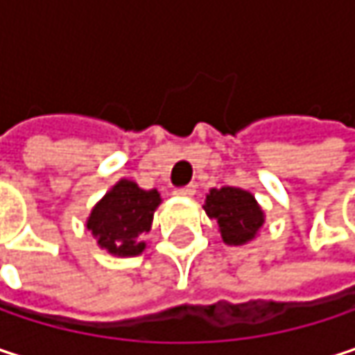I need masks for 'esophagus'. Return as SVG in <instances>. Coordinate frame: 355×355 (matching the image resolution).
Segmentation results:
<instances>
[{
    "label": "esophagus",
    "instance_id": "esophagus-1",
    "mask_svg": "<svg viewBox=\"0 0 355 355\" xmlns=\"http://www.w3.org/2000/svg\"><path fill=\"white\" fill-rule=\"evenodd\" d=\"M195 191H197V187H195V184H187V187H180V189H177V191H175V195H178V197H193V195H195Z\"/></svg>",
    "mask_w": 355,
    "mask_h": 355
}]
</instances>
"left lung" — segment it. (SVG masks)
<instances>
[{
	"label": "left lung",
	"mask_w": 355,
	"mask_h": 355,
	"mask_svg": "<svg viewBox=\"0 0 355 355\" xmlns=\"http://www.w3.org/2000/svg\"><path fill=\"white\" fill-rule=\"evenodd\" d=\"M203 209L207 218L216 220L222 241L230 247L248 245L265 224L263 207L250 191L241 187L209 189Z\"/></svg>",
	"instance_id": "1"
}]
</instances>
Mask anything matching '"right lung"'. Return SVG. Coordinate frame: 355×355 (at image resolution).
Returning a JSON list of instances; mask_svg holds the SVG:
<instances>
[{
	"mask_svg": "<svg viewBox=\"0 0 355 355\" xmlns=\"http://www.w3.org/2000/svg\"><path fill=\"white\" fill-rule=\"evenodd\" d=\"M162 203L156 189H141L135 180H116L86 218V228L96 245L112 257H137L144 252L146 232L152 230L154 211Z\"/></svg>",
	"mask_w": 355,
	"mask_h": 355,
	"instance_id": "1",
	"label": "right lung"
}]
</instances>
